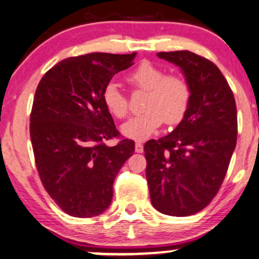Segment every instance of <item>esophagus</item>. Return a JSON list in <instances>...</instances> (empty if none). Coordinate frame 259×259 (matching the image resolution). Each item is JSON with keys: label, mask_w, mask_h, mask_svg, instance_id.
Here are the masks:
<instances>
[{"label": "esophagus", "mask_w": 259, "mask_h": 259, "mask_svg": "<svg viewBox=\"0 0 259 259\" xmlns=\"http://www.w3.org/2000/svg\"><path fill=\"white\" fill-rule=\"evenodd\" d=\"M135 151L138 153H141L144 151V145L141 143H136L135 144Z\"/></svg>", "instance_id": "esophagus-1"}]
</instances>
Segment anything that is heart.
I'll list each match as a JSON object with an SVG mask.
<instances>
[{
  "label": "heart",
  "instance_id": "b5f03b06",
  "mask_svg": "<svg viewBox=\"0 0 259 259\" xmlns=\"http://www.w3.org/2000/svg\"><path fill=\"white\" fill-rule=\"evenodd\" d=\"M126 81L136 90L146 91L143 108L145 112L130 118L121 125L124 136L135 141L150 138L163 124L181 123L192 101V90L188 82L177 75H166L163 69L150 61H143L132 72ZM102 101L110 115L121 119L127 114V97L113 82L102 92Z\"/></svg>",
  "mask_w": 259,
  "mask_h": 259
}]
</instances>
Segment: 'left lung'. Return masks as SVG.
I'll return each mask as SVG.
<instances>
[{"instance_id":"left-lung-1","label":"left lung","mask_w":259,"mask_h":259,"mask_svg":"<svg viewBox=\"0 0 259 259\" xmlns=\"http://www.w3.org/2000/svg\"><path fill=\"white\" fill-rule=\"evenodd\" d=\"M157 56L181 67L192 101L171 134L145 144L150 198L162 214L188 217L205 208L223 184L237 141V109L214 62L188 50Z\"/></svg>"}]
</instances>
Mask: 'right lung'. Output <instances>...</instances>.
<instances>
[{"mask_svg": "<svg viewBox=\"0 0 259 259\" xmlns=\"http://www.w3.org/2000/svg\"><path fill=\"white\" fill-rule=\"evenodd\" d=\"M136 53H92L67 58L42 76L30 113V140L39 177L62 211L93 218L106 211L113 183L135 143L120 138L102 92Z\"/></svg>", "mask_w": 259, "mask_h": 259, "instance_id": "right-lung-1", "label": "right lung"}]
</instances>
